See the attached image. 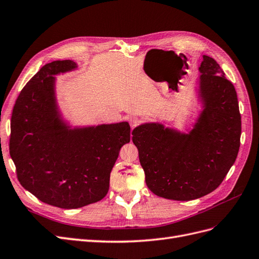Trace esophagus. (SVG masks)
Returning a JSON list of instances; mask_svg holds the SVG:
<instances>
[{
  "instance_id": "obj_1",
  "label": "esophagus",
  "mask_w": 259,
  "mask_h": 259,
  "mask_svg": "<svg viewBox=\"0 0 259 259\" xmlns=\"http://www.w3.org/2000/svg\"><path fill=\"white\" fill-rule=\"evenodd\" d=\"M140 123H141L140 119H139L138 117H135V115H134V117H131V118H130V124H131V127H132V128L137 127Z\"/></svg>"
}]
</instances>
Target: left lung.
Instances as JSON below:
<instances>
[{
	"mask_svg": "<svg viewBox=\"0 0 259 259\" xmlns=\"http://www.w3.org/2000/svg\"><path fill=\"white\" fill-rule=\"evenodd\" d=\"M199 70L204 110L190 134L181 135L160 124L133 131L146 183L159 197L187 201L213 192L239 152L241 114L236 89L214 59L202 56Z\"/></svg>",
	"mask_w": 259,
	"mask_h": 259,
	"instance_id": "1",
	"label": "left lung"
}]
</instances>
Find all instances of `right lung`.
I'll use <instances>...</instances> for the list:
<instances>
[{"label":"right lung","mask_w":259,"mask_h":259,"mask_svg":"<svg viewBox=\"0 0 259 259\" xmlns=\"http://www.w3.org/2000/svg\"><path fill=\"white\" fill-rule=\"evenodd\" d=\"M75 67L70 60L42 66L18 95L11 123L10 153L18 180L40 201L62 209L103 199L120 149L131 141L127 122L75 131L62 123L52 75Z\"/></svg>","instance_id":"obj_1"}]
</instances>
